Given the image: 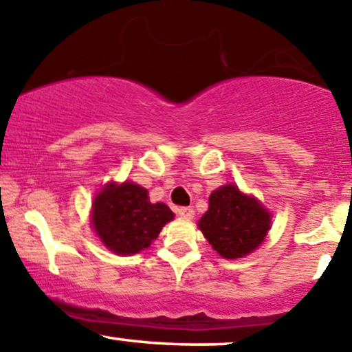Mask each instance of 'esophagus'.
<instances>
[{"label": "esophagus", "mask_w": 352, "mask_h": 352, "mask_svg": "<svg viewBox=\"0 0 352 352\" xmlns=\"http://www.w3.org/2000/svg\"><path fill=\"white\" fill-rule=\"evenodd\" d=\"M179 216H180V218L192 219L194 218V209L192 208H180L179 209Z\"/></svg>", "instance_id": "esophagus-1"}]
</instances>
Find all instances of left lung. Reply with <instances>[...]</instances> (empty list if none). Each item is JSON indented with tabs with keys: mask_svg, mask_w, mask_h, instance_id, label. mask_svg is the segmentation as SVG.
Here are the masks:
<instances>
[{
	"mask_svg": "<svg viewBox=\"0 0 352 352\" xmlns=\"http://www.w3.org/2000/svg\"><path fill=\"white\" fill-rule=\"evenodd\" d=\"M199 228L221 257L239 258L262 243L271 228V214L236 186H223L209 197Z\"/></svg>",
	"mask_w": 352,
	"mask_h": 352,
	"instance_id": "1",
	"label": "left lung"
}]
</instances>
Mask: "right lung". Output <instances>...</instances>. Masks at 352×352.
Wrapping results in <instances>:
<instances>
[{"mask_svg":"<svg viewBox=\"0 0 352 352\" xmlns=\"http://www.w3.org/2000/svg\"><path fill=\"white\" fill-rule=\"evenodd\" d=\"M173 212L163 202L151 204L136 184H109L94 201L91 223L102 242L116 254L133 255L150 247Z\"/></svg>","mask_w":352,"mask_h":352,"instance_id":"add662e5","label":"right lung"}]
</instances>
